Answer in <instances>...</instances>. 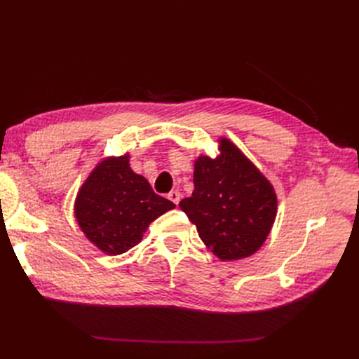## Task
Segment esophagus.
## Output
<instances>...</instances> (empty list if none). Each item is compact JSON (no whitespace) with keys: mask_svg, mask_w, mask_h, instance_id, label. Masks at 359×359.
Returning a JSON list of instances; mask_svg holds the SVG:
<instances>
[{"mask_svg":"<svg viewBox=\"0 0 359 359\" xmlns=\"http://www.w3.org/2000/svg\"><path fill=\"white\" fill-rule=\"evenodd\" d=\"M168 198H169V201H172L173 203L178 205L180 201H181V193L177 191V190H173V191H170V193L168 194Z\"/></svg>","mask_w":359,"mask_h":359,"instance_id":"obj_1","label":"esophagus"}]
</instances>
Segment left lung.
I'll return each mask as SVG.
<instances>
[{
    "instance_id": "left-lung-1",
    "label": "left lung",
    "mask_w": 359,
    "mask_h": 359,
    "mask_svg": "<svg viewBox=\"0 0 359 359\" xmlns=\"http://www.w3.org/2000/svg\"><path fill=\"white\" fill-rule=\"evenodd\" d=\"M194 190L180 208L196 224L206 247L222 260L253 255L276 220L277 196L269 181L231 140H220V156L194 163Z\"/></svg>"
}]
</instances>
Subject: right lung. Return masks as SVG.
Masks as SVG:
<instances>
[{"label": "right lung", "instance_id": "add662e5", "mask_svg": "<svg viewBox=\"0 0 359 359\" xmlns=\"http://www.w3.org/2000/svg\"><path fill=\"white\" fill-rule=\"evenodd\" d=\"M175 203L158 196L130 169L128 156L107 158L82 186L74 205L82 232L107 255H121L142 241L144 232Z\"/></svg>", "mask_w": 359, "mask_h": 359}]
</instances>
